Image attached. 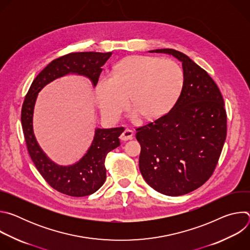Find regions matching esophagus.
Returning a JSON list of instances; mask_svg holds the SVG:
<instances>
[{
	"label": "esophagus",
	"instance_id": "obj_1",
	"mask_svg": "<svg viewBox=\"0 0 250 250\" xmlns=\"http://www.w3.org/2000/svg\"><path fill=\"white\" fill-rule=\"evenodd\" d=\"M133 136V131L129 128H125V131L122 133L121 135V139L125 141V140H128V139H131Z\"/></svg>",
	"mask_w": 250,
	"mask_h": 250
}]
</instances>
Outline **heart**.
<instances>
[{"label": "heart", "mask_w": 250, "mask_h": 250, "mask_svg": "<svg viewBox=\"0 0 250 250\" xmlns=\"http://www.w3.org/2000/svg\"><path fill=\"white\" fill-rule=\"evenodd\" d=\"M184 83L181 67L171 59L131 55L119 61L113 77H103L96 87L102 115L116 122L127 104L146 120L165 116L179 98Z\"/></svg>", "instance_id": "obj_1"}]
</instances>
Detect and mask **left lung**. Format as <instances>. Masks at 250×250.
Returning <instances> with one entry per match:
<instances>
[{"mask_svg":"<svg viewBox=\"0 0 250 250\" xmlns=\"http://www.w3.org/2000/svg\"><path fill=\"white\" fill-rule=\"evenodd\" d=\"M182 62L181 94L165 116L136 128L139 170L146 182L167 196L201 187L215 170L227 137L223 96L206 71L186 54L163 48Z\"/></svg>","mask_w":250,"mask_h":250,"instance_id":"obj_1","label":"left lung"}]
</instances>
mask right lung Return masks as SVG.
I'll use <instances>...</instances> for the list:
<instances>
[{
	"label": "right lung",
	"instance_id": "obj_1",
	"mask_svg": "<svg viewBox=\"0 0 250 250\" xmlns=\"http://www.w3.org/2000/svg\"><path fill=\"white\" fill-rule=\"evenodd\" d=\"M112 52H74L51 61L33 80L22 104L21 125L28 154L43 179L56 191L71 196L84 197L98 191L105 181L106 154L121 146L119 136L125 128H96L87 153L75 164L62 166L54 163L42 151L33 133L34 104L42 89L53 80L68 74L89 78L95 87L102 66Z\"/></svg>",
	"mask_w": 250,
	"mask_h": 250
}]
</instances>
